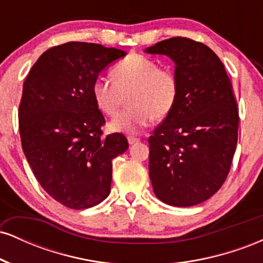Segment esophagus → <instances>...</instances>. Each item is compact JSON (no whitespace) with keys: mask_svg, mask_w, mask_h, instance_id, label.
I'll list each match as a JSON object with an SVG mask.
<instances>
[{"mask_svg":"<svg viewBox=\"0 0 263 263\" xmlns=\"http://www.w3.org/2000/svg\"><path fill=\"white\" fill-rule=\"evenodd\" d=\"M127 141H128L129 144H134V143H137V142L140 141V138L136 137V136H128Z\"/></svg>","mask_w":263,"mask_h":263,"instance_id":"esophagus-1","label":"esophagus"}]
</instances>
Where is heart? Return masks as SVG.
<instances>
[{
    "label": "heart",
    "instance_id": "heart-1",
    "mask_svg": "<svg viewBox=\"0 0 263 263\" xmlns=\"http://www.w3.org/2000/svg\"><path fill=\"white\" fill-rule=\"evenodd\" d=\"M111 78L93 80L91 95L96 107L106 116L119 112L123 96L129 106L110 122L111 131L135 134L153 119L167 117L179 98V79L171 69L159 68L156 60L131 54L111 69Z\"/></svg>",
    "mask_w": 263,
    "mask_h": 263
}]
</instances>
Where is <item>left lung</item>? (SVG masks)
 <instances>
[{"instance_id":"obj_1","label":"left lung","mask_w":263,"mask_h":263,"mask_svg":"<svg viewBox=\"0 0 263 263\" xmlns=\"http://www.w3.org/2000/svg\"><path fill=\"white\" fill-rule=\"evenodd\" d=\"M176 63L179 98L149 136V178L156 197L193 206L213 197L228 177L237 144L238 108L224 64L209 47L174 37L148 47Z\"/></svg>"}]
</instances>
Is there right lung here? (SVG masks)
Here are the masks:
<instances>
[{"instance_id":"1","label":"right lung","mask_w":263,"mask_h":263,"mask_svg":"<svg viewBox=\"0 0 263 263\" xmlns=\"http://www.w3.org/2000/svg\"><path fill=\"white\" fill-rule=\"evenodd\" d=\"M125 55L116 48L68 42L45 50L23 84L18 108L23 152L42 188L70 209L107 198L112 159L128 148L122 134L102 136L105 117L91 95L99 74Z\"/></svg>"}]
</instances>
